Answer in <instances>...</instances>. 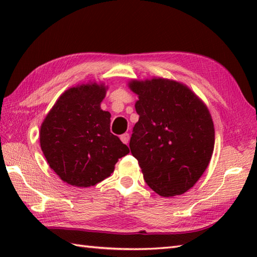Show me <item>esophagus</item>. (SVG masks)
Segmentation results:
<instances>
[{"label":"esophagus","instance_id":"obj_1","mask_svg":"<svg viewBox=\"0 0 257 257\" xmlns=\"http://www.w3.org/2000/svg\"><path fill=\"white\" fill-rule=\"evenodd\" d=\"M129 138H130V136H129V134H128V133H125V134H123V135L120 136V139H121L122 143H123V144H125V145H128V143H129Z\"/></svg>","mask_w":257,"mask_h":257}]
</instances>
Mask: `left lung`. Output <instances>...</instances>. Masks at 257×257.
Returning <instances> with one entry per match:
<instances>
[{
  "label": "left lung",
  "mask_w": 257,
  "mask_h": 257,
  "mask_svg": "<svg viewBox=\"0 0 257 257\" xmlns=\"http://www.w3.org/2000/svg\"><path fill=\"white\" fill-rule=\"evenodd\" d=\"M139 114L129 147L144 179L162 196L187 192L209 166L214 125L206 106L177 81L154 78L130 83Z\"/></svg>",
  "instance_id": "8db88e82"
}]
</instances>
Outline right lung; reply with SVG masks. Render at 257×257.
<instances>
[{"instance_id":"obj_1","label":"right lung","mask_w":257,"mask_h":257,"mask_svg":"<svg viewBox=\"0 0 257 257\" xmlns=\"http://www.w3.org/2000/svg\"><path fill=\"white\" fill-rule=\"evenodd\" d=\"M106 87H73L58 98L42 123L41 148L64 182L87 188L108 178L129 148L110 133V113L100 109Z\"/></svg>"}]
</instances>
